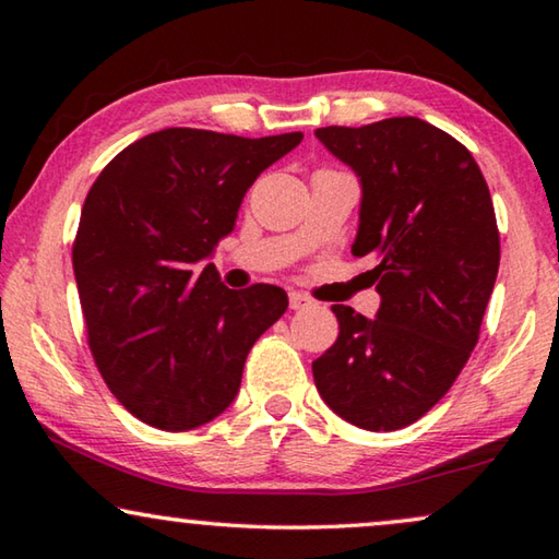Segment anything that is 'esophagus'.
I'll return each instance as SVG.
<instances>
[{"mask_svg":"<svg viewBox=\"0 0 559 559\" xmlns=\"http://www.w3.org/2000/svg\"><path fill=\"white\" fill-rule=\"evenodd\" d=\"M288 302H290V310H302V308H308L313 300H310V298L306 296V293L290 290V293H288Z\"/></svg>","mask_w":559,"mask_h":559,"instance_id":"esophagus-1","label":"esophagus"}]
</instances>
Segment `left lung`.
I'll return each mask as SVG.
<instances>
[{
	"label": "left lung",
	"instance_id": "1",
	"mask_svg": "<svg viewBox=\"0 0 559 559\" xmlns=\"http://www.w3.org/2000/svg\"><path fill=\"white\" fill-rule=\"evenodd\" d=\"M359 179L355 257H370L374 318L333 306L340 335L313 362L320 396L367 431L421 419L478 343L500 263L493 202L476 159L427 120L318 128Z\"/></svg>",
	"mask_w": 559,
	"mask_h": 559
}]
</instances>
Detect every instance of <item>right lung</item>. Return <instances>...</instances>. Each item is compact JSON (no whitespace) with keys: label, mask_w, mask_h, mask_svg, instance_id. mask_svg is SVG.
<instances>
[{"label":"right lung","mask_w":559,"mask_h":559,"mask_svg":"<svg viewBox=\"0 0 559 559\" xmlns=\"http://www.w3.org/2000/svg\"><path fill=\"white\" fill-rule=\"evenodd\" d=\"M302 132L239 138L165 128L110 159L83 202L73 273L108 390L140 421L187 431L219 416L288 296L226 288L212 259L249 187Z\"/></svg>","instance_id":"1"}]
</instances>
